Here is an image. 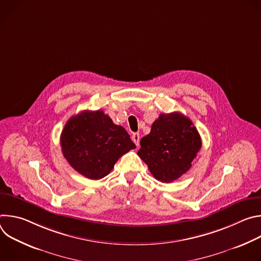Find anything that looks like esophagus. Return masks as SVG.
<instances>
[{"mask_svg":"<svg viewBox=\"0 0 261 261\" xmlns=\"http://www.w3.org/2000/svg\"><path fill=\"white\" fill-rule=\"evenodd\" d=\"M132 140H133V142L136 144V146H138V145H139V140H140L139 133H133V134H132Z\"/></svg>","mask_w":261,"mask_h":261,"instance_id":"obj_1","label":"esophagus"}]
</instances>
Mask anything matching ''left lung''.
I'll use <instances>...</instances> for the list:
<instances>
[{"mask_svg": "<svg viewBox=\"0 0 261 261\" xmlns=\"http://www.w3.org/2000/svg\"><path fill=\"white\" fill-rule=\"evenodd\" d=\"M200 148V135L190 119L180 113L161 114L141 138L137 155L155 178L171 182L190 169Z\"/></svg>", "mask_w": 261, "mask_h": 261, "instance_id": "1", "label": "left lung"}]
</instances>
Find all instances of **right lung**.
I'll use <instances>...</instances> for the list:
<instances>
[{
    "instance_id": "obj_1",
    "label": "right lung",
    "mask_w": 261,
    "mask_h": 261,
    "mask_svg": "<svg viewBox=\"0 0 261 261\" xmlns=\"http://www.w3.org/2000/svg\"><path fill=\"white\" fill-rule=\"evenodd\" d=\"M61 146L71 167L90 179L106 176L120 157L135 148L128 132L102 110H85L70 118Z\"/></svg>"
}]
</instances>
